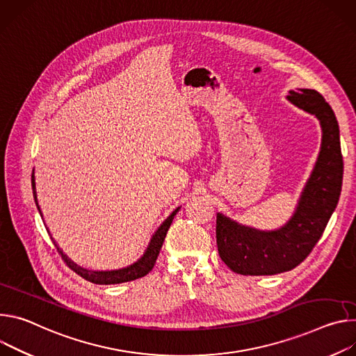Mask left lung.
<instances>
[{
	"label": "left lung",
	"instance_id": "8db88e82",
	"mask_svg": "<svg viewBox=\"0 0 356 356\" xmlns=\"http://www.w3.org/2000/svg\"><path fill=\"white\" fill-rule=\"evenodd\" d=\"M287 99L318 118L321 149L291 219L280 229L259 230L216 215L219 256L238 274L271 275L297 267L320 241L339 201L343 161L339 127L331 106L312 89L290 90Z\"/></svg>",
	"mask_w": 356,
	"mask_h": 356
}]
</instances>
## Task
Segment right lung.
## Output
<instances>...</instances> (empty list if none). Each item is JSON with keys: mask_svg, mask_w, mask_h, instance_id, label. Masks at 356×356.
I'll return each instance as SVG.
<instances>
[{"mask_svg": "<svg viewBox=\"0 0 356 356\" xmlns=\"http://www.w3.org/2000/svg\"><path fill=\"white\" fill-rule=\"evenodd\" d=\"M32 191H33V200H35V204L38 207V211L39 213H41L42 216V212H41V208H39L38 205V198H36V188H35V174L32 171ZM181 208H177L163 223L161 226L158 227L155 230V233L152 234V238L149 241V245L147 248V250L144 252V254L133 264L124 267V268H118V270H110V271H93V270H88V268H83L81 266H77L76 263H73L60 249L59 246L56 245L55 239L51 236V239L55 245V248L58 249L59 254L62 256L63 261L76 273L81 275V277H83L85 280L90 282V283H95V284H118V283H126V282H133V280H137L140 277H144L145 274H148L154 264H155V260L158 257V254H160V250L163 248V243H164V239L167 236V232L174 220V216L177 215V212L179 211ZM48 230V227H47ZM49 233V230H48ZM51 234V233H49Z\"/></svg>", "mask_w": 356, "mask_h": 356, "instance_id": "add662e5", "label": "right lung"}]
</instances>
